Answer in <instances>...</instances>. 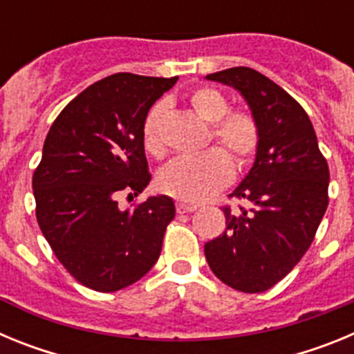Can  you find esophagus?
Masks as SVG:
<instances>
[{
  "instance_id": "34e87169",
  "label": "esophagus",
  "mask_w": 354,
  "mask_h": 354,
  "mask_svg": "<svg viewBox=\"0 0 354 354\" xmlns=\"http://www.w3.org/2000/svg\"><path fill=\"white\" fill-rule=\"evenodd\" d=\"M195 211H196L195 205L183 204V202H180V204H177V212H179V214H189V212H195Z\"/></svg>"
}]
</instances>
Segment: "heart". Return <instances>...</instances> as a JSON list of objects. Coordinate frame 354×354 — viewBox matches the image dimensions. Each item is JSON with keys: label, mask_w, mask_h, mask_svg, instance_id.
<instances>
[{"label": "heart", "mask_w": 354, "mask_h": 354, "mask_svg": "<svg viewBox=\"0 0 354 354\" xmlns=\"http://www.w3.org/2000/svg\"><path fill=\"white\" fill-rule=\"evenodd\" d=\"M193 109L205 122L212 124L211 134L220 143L237 167L253 158L259 147V126L252 115L245 111H230L228 99L216 88H196L189 97ZM168 113V102H154L147 111L142 124V138L147 152L161 156L162 122ZM223 150L209 149L195 156L174 159L158 175V186L162 193L187 202L200 204L220 192L232 179V162Z\"/></svg>", "instance_id": "obj_1"}]
</instances>
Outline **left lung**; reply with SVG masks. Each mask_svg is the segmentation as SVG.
<instances>
[{"mask_svg": "<svg viewBox=\"0 0 354 354\" xmlns=\"http://www.w3.org/2000/svg\"><path fill=\"white\" fill-rule=\"evenodd\" d=\"M205 80L237 90L259 126L255 161L230 195L250 207L223 209L227 228L205 243V259L228 287L264 292L310 248L328 207V162L305 109L270 77L232 67Z\"/></svg>", "mask_w": 354, "mask_h": 354, "instance_id": "left-lung-1", "label": "left lung"}]
</instances>
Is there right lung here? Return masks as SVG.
I'll use <instances>...</instances> for the list:
<instances>
[{"label": "right lung", "instance_id": "1", "mask_svg": "<svg viewBox=\"0 0 354 354\" xmlns=\"http://www.w3.org/2000/svg\"><path fill=\"white\" fill-rule=\"evenodd\" d=\"M177 77L129 72L97 81L53 122L33 174L37 221L65 270L84 287L113 292L158 262L175 204L154 195L120 209L150 183L142 124Z\"/></svg>", "mask_w": 354, "mask_h": 354}]
</instances>
